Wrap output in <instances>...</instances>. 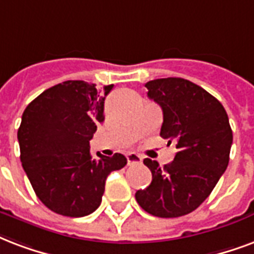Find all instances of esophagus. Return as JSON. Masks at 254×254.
<instances>
[{
	"instance_id": "1",
	"label": "esophagus",
	"mask_w": 254,
	"mask_h": 254,
	"mask_svg": "<svg viewBox=\"0 0 254 254\" xmlns=\"http://www.w3.org/2000/svg\"><path fill=\"white\" fill-rule=\"evenodd\" d=\"M127 165H134V164H141L142 162V157L137 153H127Z\"/></svg>"
}]
</instances>
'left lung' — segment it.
Instances as JSON below:
<instances>
[{"mask_svg":"<svg viewBox=\"0 0 254 254\" xmlns=\"http://www.w3.org/2000/svg\"><path fill=\"white\" fill-rule=\"evenodd\" d=\"M148 97L164 114L160 135L176 142L177 153L160 168L145 158L152 183L135 191L145 212L162 218L193 212L212 193L229 164L233 133L224 106L217 98L190 81L169 77L149 81Z\"/></svg>","mask_w":254,"mask_h":254,"instance_id":"1","label":"left lung"}]
</instances>
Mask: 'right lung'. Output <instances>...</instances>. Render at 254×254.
Returning a JSON list of instances; mask_svg holds the SVG:
<instances>
[{
    "label": "right lung",
    "mask_w": 254,
    "mask_h": 254,
    "mask_svg": "<svg viewBox=\"0 0 254 254\" xmlns=\"http://www.w3.org/2000/svg\"><path fill=\"white\" fill-rule=\"evenodd\" d=\"M104 90L85 81L46 89L24 110L18 127L21 162L37 197L67 217H84L101 204L106 177L127 165L121 153L90 156L89 141L104 123Z\"/></svg>",
    "instance_id": "1"
}]
</instances>
